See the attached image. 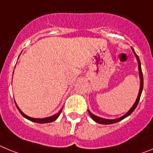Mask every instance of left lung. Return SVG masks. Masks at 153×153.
Returning <instances> with one entry per match:
<instances>
[{
    "label": "left lung",
    "mask_w": 153,
    "mask_h": 153,
    "mask_svg": "<svg viewBox=\"0 0 153 153\" xmlns=\"http://www.w3.org/2000/svg\"><path fill=\"white\" fill-rule=\"evenodd\" d=\"M132 49L134 54L135 55L136 60H137L138 62V68H139V78H140V87H139V94H138L137 99H136V100H135V103H134V105H132V108L128 110V112H126L124 115H123L122 117H119V118H118V119H103V118H101V117H99V116H97V115H94V114L91 113V111H90V110L88 109V114H89V115L91 116V119L95 121V123H99V124H102V125H110V124H113V123H118V122H119V121L123 120V119H124L125 118H126V117H128V115H131V114L133 112L134 110L135 109V108L137 107V105L139 102V99H140L141 94H142V91H143V72H142V68H141L140 60H139V57H138L137 54H135L134 49L133 48Z\"/></svg>",
    "instance_id": "left-lung-1"
}]
</instances>
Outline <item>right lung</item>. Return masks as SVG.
<instances>
[{
  "instance_id": "add662e5",
  "label": "right lung",
  "mask_w": 153,
  "mask_h": 153,
  "mask_svg": "<svg viewBox=\"0 0 153 153\" xmlns=\"http://www.w3.org/2000/svg\"><path fill=\"white\" fill-rule=\"evenodd\" d=\"M15 105L16 106H17V108H18V111H20V113L21 114V115H23L25 118H26L27 119H28V120L31 121V122H34V123H52V122H54V120H56L58 118V116L60 115L61 112H62V108L61 110H59V111H58V113H56L55 115H51V116H49V117H47V118H43V119H36V118H31V117H29L27 116V115H25V113H24L23 111H21V109L19 108V107L18 106V105H17V103L15 102Z\"/></svg>"
}]
</instances>
